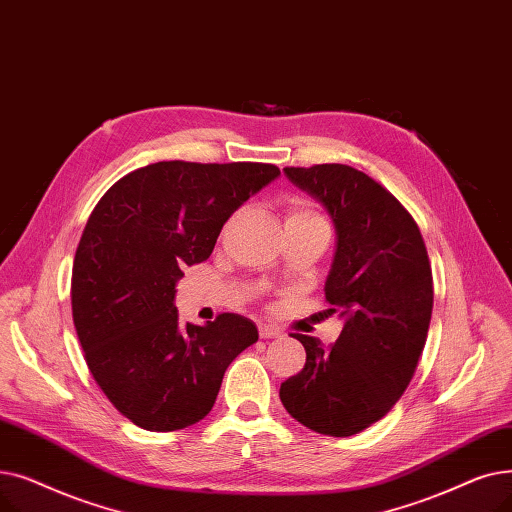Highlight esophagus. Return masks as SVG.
Instances as JSON below:
<instances>
[{
  "instance_id": "obj_1",
  "label": "esophagus",
  "mask_w": 512,
  "mask_h": 512,
  "mask_svg": "<svg viewBox=\"0 0 512 512\" xmlns=\"http://www.w3.org/2000/svg\"><path fill=\"white\" fill-rule=\"evenodd\" d=\"M258 333H260L262 339H271V337H281L283 335V331L275 325H260Z\"/></svg>"
}]
</instances>
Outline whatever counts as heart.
<instances>
[{
  "instance_id": "obj_1",
  "label": "heart",
  "mask_w": 512,
  "mask_h": 512,
  "mask_svg": "<svg viewBox=\"0 0 512 512\" xmlns=\"http://www.w3.org/2000/svg\"><path fill=\"white\" fill-rule=\"evenodd\" d=\"M314 221H321L319 216H316L304 202L294 200L287 206L285 212V225L287 223H314Z\"/></svg>"
}]
</instances>
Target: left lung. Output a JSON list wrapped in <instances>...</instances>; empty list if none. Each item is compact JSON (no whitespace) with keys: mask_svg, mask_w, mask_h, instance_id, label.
Here are the masks:
<instances>
[{"mask_svg":"<svg viewBox=\"0 0 512 512\" xmlns=\"http://www.w3.org/2000/svg\"><path fill=\"white\" fill-rule=\"evenodd\" d=\"M283 173L335 227L325 300L344 329L331 348L294 333L306 364L279 398L304 427L348 437L383 419L415 375L433 308L431 266L417 223L369 175L346 164Z\"/></svg>","mask_w":512,"mask_h":512,"instance_id":"1","label":"left lung"}]
</instances>
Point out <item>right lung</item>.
<instances>
[{"label":"right lung","mask_w":512,"mask_h":512,"mask_svg":"<svg viewBox=\"0 0 512 512\" xmlns=\"http://www.w3.org/2000/svg\"><path fill=\"white\" fill-rule=\"evenodd\" d=\"M279 175L260 162H156L116 181L91 212L72 264V321L93 379L141 429L202 421L229 364L258 342L256 325L233 312L183 325L175 287Z\"/></svg>","instance_id":"1"}]
</instances>
